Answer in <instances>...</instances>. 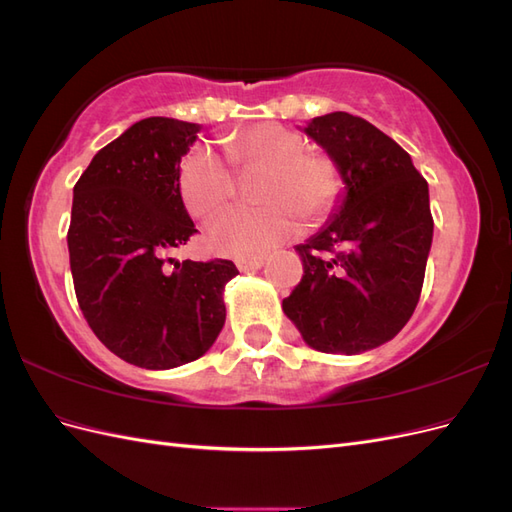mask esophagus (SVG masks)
Listing matches in <instances>:
<instances>
[{
	"label": "esophagus",
	"mask_w": 512,
	"mask_h": 512,
	"mask_svg": "<svg viewBox=\"0 0 512 512\" xmlns=\"http://www.w3.org/2000/svg\"><path fill=\"white\" fill-rule=\"evenodd\" d=\"M262 265H265V258H262V256H254V258H239V260H237V267H239L241 271L260 269Z\"/></svg>",
	"instance_id": "1"
}]
</instances>
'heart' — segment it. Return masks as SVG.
Segmentation results:
<instances>
[{
	"label": "heart",
	"instance_id": "obj_1",
	"mask_svg": "<svg viewBox=\"0 0 512 512\" xmlns=\"http://www.w3.org/2000/svg\"><path fill=\"white\" fill-rule=\"evenodd\" d=\"M226 161L241 177L262 173L254 196L265 203L230 209L209 228V245L232 258L275 250L297 235L301 218L307 224L329 220L346 196L342 164L331 153L309 151L299 132L277 123H258L228 138ZM227 165L207 147L183 156L177 190L192 218L207 220L237 196L239 183Z\"/></svg>",
	"mask_w": 512,
	"mask_h": 512
}]
</instances>
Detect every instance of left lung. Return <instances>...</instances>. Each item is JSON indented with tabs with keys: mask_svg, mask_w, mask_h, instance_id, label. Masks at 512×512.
I'll list each match as a JSON object with an SVG mask.
<instances>
[{
	"mask_svg": "<svg viewBox=\"0 0 512 512\" xmlns=\"http://www.w3.org/2000/svg\"><path fill=\"white\" fill-rule=\"evenodd\" d=\"M305 132L342 164L348 192L335 218L297 245L303 280L282 307L312 348L365 352L404 329L421 299L433 237L427 181L363 117L329 113Z\"/></svg>",
	"mask_w": 512,
	"mask_h": 512,
	"instance_id": "obj_1",
	"label": "left lung"
}]
</instances>
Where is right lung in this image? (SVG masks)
I'll return each instance as SVG.
<instances>
[{
  "mask_svg": "<svg viewBox=\"0 0 512 512\" xmlns=\"http://www.w3.org/2000/svg\"><path fill=\"white\" fill-rule=\"evenodd\" d=\"M200 128L149 117L102 147L74 185L68 228L76 301L100 342L145 369L179 367L220 335L232 260L175 262L196 235L177 170Z\"/></svg>",
  "mask_w": 512,
  "mask_h": 512,
  "instance_id": "right-lung-1",
  "label": "right lung"
}]
</instances>
